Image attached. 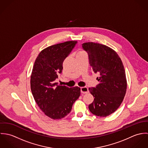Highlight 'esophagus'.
<instances>
[{
  "instance_id": "obj_1",
  "label": "esophagus",
  "mask_w": 148,
  "mask_h": 148,
  "mask_svg": "<svg viewBox=\"0 0 148 148\" xmlns=\"http://www.w3.org/2000/svg\"><path fill=\"white\" fill-rule=\"evenodd\" d=\"M81 92L82 93H88L89 92V90H88V88L86 86L84 87H81Z\"/></svg>"
}]
</instances>
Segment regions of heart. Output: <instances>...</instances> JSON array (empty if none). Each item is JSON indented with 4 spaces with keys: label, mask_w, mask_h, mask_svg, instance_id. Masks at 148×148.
<instances>
[{
    "label": "heart",
    "mask_w": 148,
    "mask_h": 148,
    "mask_svg": "<svg viewBox=\"0 0 148 148\" xmlns=\"http://www.w3.org/2000/svg\"><path fill=\"white\" fill-rule=\"evenodd\" d=\"M82 52H83V51H80L79 53H82Z\"/></svg>",
    "instance_id": "heart-1"
}]
</instances>
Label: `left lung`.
<instances>
[{"label":"left lung","mask_w":148,"mask_h":148,"mask_svg":"<svg viewBox=\"0 0 148 148\" xmlns=\"http://www.w3.org/2000/svg\"><path fill=\"white\" fill-rule=\"evenodd\" d=\"M88 54L89 64L95 73L99 72L100 83L89 88L95 97L89 105L93 114L106 117L114 112L123 102L127 91V82L123 62L113 49L97 42L82 44Z\"/></svg>","instance_id":"obj_1"}]
</instances>
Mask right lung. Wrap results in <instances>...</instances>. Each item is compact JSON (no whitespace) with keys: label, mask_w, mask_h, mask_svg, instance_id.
<instances>
[{"label":"right lung","mask_w":148,"mask_h":148,"mask_svg":"<svg viewBox=\"0 0 148 148\" xmlns=\"http://www.w3.org/2000/svg\"><path fill=\"white\" fill-rule=\"evenodd\" d=\"M77 41L55 44L42 50L35 60L31 75V89L40 109L49 118H64L80 96L78 86L58 85L55 80L63 70V63Z\"/></svg>","instance_id":"add662e5"}]
</instances>
